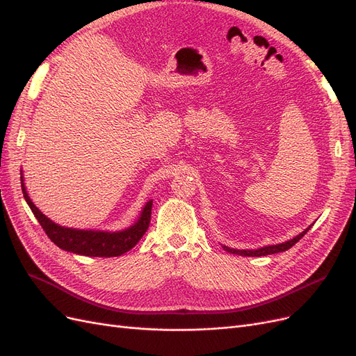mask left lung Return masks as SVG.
Instances as JSON below:
<instances>
[{
  "instance_id": "obj_1",
  "label": "left lung",
  "mask_w": 356,
  "mask_h": 356,
  "mask_svg": "<svg viewBox=\"0 0 356 356\" xmlns=\"http://www.w3.org/2000/svg\"><path fill=\"white\" fill-rule=\"evenodd\" d=\"M313 225V224H312ZM312 225L305 228L301 234L296 236L293 238L288 240V241H284V243H280V244H272V245H265V247H259V249H253V250H238V249H231V247H227V245H222V249L228 253H233V254H238V256H250V257H260V256H268V254H275V253H281V252H285L288 249H291V247L296 244L297 241H300L305 234L307 231L312 228Z\"/></svg>"
}]
</instances>
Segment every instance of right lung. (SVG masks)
I'll return each mask as SVG.
<instances>
[{
  "label": "right lung",
  "mask_w": 356,
  "mask_h": 356,
  "mask_svg": "<svg viewBox=\"0 0 356 356\" xmlns=\"http://www.w3.org/2000/svg\"><path fill=\"white\" fill-rule=\"evenodd\" d=\"M22 191L27 205L32 209L36 220L44 229L48 237L65 252H71L81 256L91 257H115L129 252L135 244L141 240L149 225L151 220V208L152 200L144 205L140 218H138L131 227L120 231H100V229H79L63 227L48 216L40 212V209L32 202V199L27 195L24 179L22 172Z\"/></svg>",
  "instance_id": "right-lung-1"
}]
</instances>
